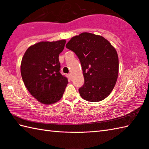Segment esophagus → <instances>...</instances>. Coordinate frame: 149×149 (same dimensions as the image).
Here are the masks:
<instances>
[{"instance_id": "obj_1", "label": "esophagus", "mask_w": 149, "mask_h": 149, "mask_svg": "<svg viewBox=\"0 0 149 149\" xmlns=\"http://www.w3.org/2000/svg\"><path fill=\"white\" fill-rule=\"evenodd\" d=\"M68 77H69V79H70V80H72V74H68Z\"/></svg>"}]
</instances>
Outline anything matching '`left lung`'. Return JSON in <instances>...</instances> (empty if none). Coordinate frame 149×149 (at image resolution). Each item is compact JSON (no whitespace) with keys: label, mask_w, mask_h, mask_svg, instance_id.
Masks as SVG:
<instances>
[{"label":"left lung","mask_w":149,"mask_h":149,"mask_svg":"<svg viewBox=\"0 0 149 149\" xmlns=\"http://www.w3.org/2000/svg\"><path fill=\"white\" fill-rule=\"evenodd\" d=\"M66 47L75 52L81 62L84 83L79 89L83 99L99 102L109 95L118 75L115 49L104 37L83 33L71 38Z\"/></svg>","instance_id":"1"}]
</instances>
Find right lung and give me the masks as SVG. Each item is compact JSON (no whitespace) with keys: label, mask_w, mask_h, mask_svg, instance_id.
<instances>
[{"label":"right lung","mask_w":149,"mask_h":149,"mask_svg":"<svg viewBox=\"0 0 149 149\" xmlns=\"http://www.w3.org/2000/svg\"><path fill=\"white\" fill-rule=\"evenodd\" d=\"M65 40L42 42L27 49L21 62V75L29 93L44 104H54L61 99L68 79L60 73L59 55Z\"/></svg>","instance_id":"obj_1"}]
</instances>
